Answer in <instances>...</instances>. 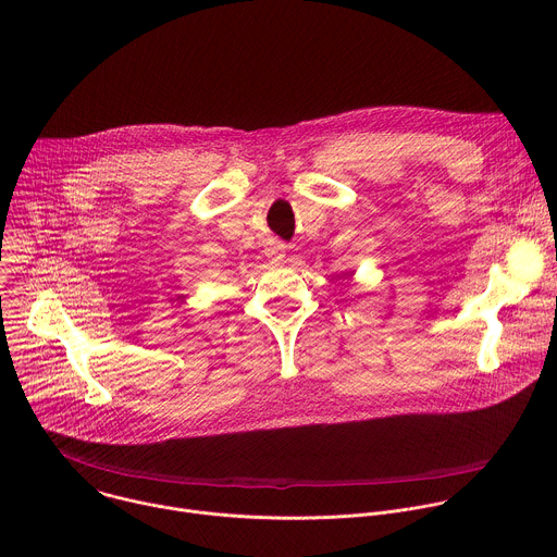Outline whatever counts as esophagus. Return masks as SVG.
Here are the masks:
<instances>
[{
  "instance_id": "esophagus-1",
  "label": "esophagus",
  "mask_w": 557,
  "mask_h": 557,
  "mask_svg": "<svg viewBox=\"0 0 557 557\" xmlns=\"http://www.w3.org/2000/svg\"><path fill=\"white\" fill-rule=\"evenodd\" d=\"M267 251H269V258H271L273 262H282L284 256H286L284 249H282V245H273V247H269Z\"/></svg>"
}]
</instances>
